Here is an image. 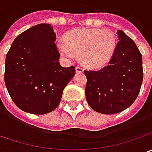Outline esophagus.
I'll return each instance as SVG.
<instances>
[{"instance_id": "esophagus-1", "label": "esophagus", "mask_w": 152, "mask_h": 152, "mask_svg": "<svg viewBox=\"0 0 152 152\" xmlns=\"http://www.w3.org/2000/svg\"><path fill=\"white\" fill-rule=\"evenodd\" d=\"M75 69H76V72L77 73H83L84 72V68L82 67H80V66H77Z\"/></svg>"}]
</instances>
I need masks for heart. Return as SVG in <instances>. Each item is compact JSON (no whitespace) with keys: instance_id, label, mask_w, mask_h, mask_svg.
Instances as JSON below:
<instances>
[{"instance_id":"heart-1","label":"heart","mask_w":152,"mask_h":152,"mask_svg":"<svg viewBox=\"0 0 152 152\" xmlns=\"http://www.w3.org/2000/svg\"><path fill=\"white\" fill-rule=\"evenodd\" d=\"M64 43L59 45L60 52L65 56H79L81 63L90 68L105 67L113 56L116 38L108 29L78 28L65 34Z\"/></svg>"}]
</instances>
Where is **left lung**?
I'll use <instances>...</instances> for the list:
<instances>
[{
  "label": "left lung",
  "instance_id": "1",
  "mask_svg": "<svg viewBox=\"0 0 152 152\" xmlns=\"http://www.w3.org/2000/svg\"><path fill=\"white\" fill-rule=\"evenodd\" d=\"M112 59L98 71L85 70V96L93 110L115 114L136 100L143 81L142 56L137 45L122 30Z\"/></svg>",
  "mask_w": 152,
  "mask_h": 152
}]
</instances>
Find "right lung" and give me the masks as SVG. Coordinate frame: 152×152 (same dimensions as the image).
Instances as JSON below:
<instances>
[{
  "mask_svg": "<svg viewBox=\"0 0 152 152\" xmlns=\"http://www.w3.org/2000/svg\"><path fill=\"white\" fill-rule=\"evenodd\" d=\"M53 28L41 23L20 34L6 57L5 84L18 107L45 114L57 107L75 67L60 65Z\"/></svg>",
  "mask_w": 152,
  "mask_h": 152,
  "instance_id": "obj_1",
  "label": "right lung"
}]
</instances>
